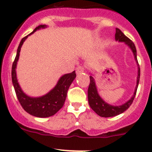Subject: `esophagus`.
<instances>
[{"label":"esophagus","mask_w":152,"mask_h":152,"mask_svg":"<svg viewBox=\"0 0 152 152\" xmlns=\"http://www.w3.org/2000/svg\"><path fill=\"white\" fill-rule=\"evenodd\" d=\"M84 68H83L82 66H80V65H79V66H77V68H76V73L77 74H80L81 73V72H84Z\"/></svg>","instance_id":"obj_1"}]
</instances>
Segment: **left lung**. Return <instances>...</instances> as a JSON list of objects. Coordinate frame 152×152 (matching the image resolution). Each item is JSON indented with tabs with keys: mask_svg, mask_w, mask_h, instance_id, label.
<instances>
[{
	"mask_svg": "<svg viewBox=\"0 0 152 152\" xmlns=\"http://www.w3.org/2000/svg\"><path fill=\"white\" fill-rule=\"evenodd\" d=\"M115 39L116 41L123 42L126 45L129 47L131 50L132 51L135 57V60L136 61L137 64H138V77H137V82L136 87H135V92H134L133 96H132L131 99L129 100L128 101L126 102L124 104L120 106H113L106 103L104 100L100 96L99 94L97 92L96 89V86L95 84L94 78L93 76H90V84L89 88H88V102H89V105L91 107L93 110L94 111L97 115L102 117H112V116H117L119 114L123 113V112L127 110L129 107L131 106L135 98V94H136L137 88L139 83V78H140V68H139V64L137 60V52L136 49H135V44L131 39L125 36L121 30L118 28H116V34H115Z\"/></svg>",
	"mask_w": 152,
	"mask_h": 152,
	"instance_id": "8db88e82",
	"label": "left lung"
}]
</instances>
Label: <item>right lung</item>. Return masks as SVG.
<instances>
[{"label": "right lung", "mask_w": 152, "mask_h": 152, "mask_svg": "<svg viewBox=\"0 0 152 152\" xmlns=\"http://www.w3.org/2000/svg\"><path fill=\"white\" fill-rule=\"evenodd\" d=\"M45 27H46L45 25H39L35 28L34 30L31 33H29L28 36L33 34L34 32L40 29L41 28ZM28 36H25L24 38L21 39L18 49H17V56H16L15 59H14L13 65H12V82H13L19 102L24 110L30 115H33L36 117H49V116L55 115L63 107L65 99H66L68 90L70 85L72 84L73 80L76 77V74L74 71L72 73L66 74V75L61 76L56 87L44 96H39V97H31V96L25 94L17 81L16 68H17V64L19 59V56H20L21 47Z\"/></svg>", "instance_id": "add662e5"}]
</instances>
